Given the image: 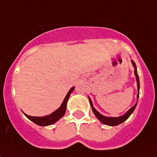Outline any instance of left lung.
I'll use <instances>...</instances> for the list:
<instances>
[{
    "label": "left lung",
    "mask_w": 157,
    "mask_h": 157,
    "mask_svg": "<svg viewBox=\"0 0 157 157\" xmlns=\"http://www.w3.org/2000/svg\"><path fill=\"white\" fill-rule=\"evenodd\" d=\"M132 63L133 67L135 68V71H134V73H135V75H136V82H137V90H138V94H137V99L139 98V91H140V79H139V76H138V74H137V70H136V63L132 60ZM89 100H90V107L92 108V111L94 112V116H96L97 119L100 121L101 123H103L104 124H107L108 126H117L119 124H122L123 122H124L125 120H128V117L132 115L133 111H134L135 108L136 107V104L133 106L132 107H131L130 109L128 110L127 111L126 113L123 115L121 116H119V117H107V116H104L103 115H101L99 113V111H97L94 107H93V103H92V101L91 99H90V97H89Z\"/></svg>",
    "instance_id": "8db88e82"
}]
</instances>
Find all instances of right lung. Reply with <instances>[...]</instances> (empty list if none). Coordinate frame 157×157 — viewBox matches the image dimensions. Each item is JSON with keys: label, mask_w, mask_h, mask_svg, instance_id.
Wrapping results in <instances>:
<instances>
[{"label": "right lung", "mask_w": 157, "mask_h": 157, "mask_svg": "<svg viewBox=\"0 0 157 157\" xmlns=\"http://www.w3.org/2000/svg\"><path fill=\"white\" fill-rule=\"evenodd\" d=\"M74 89H75V87L71 88V90L68 91L67 94L65 97L64 100H63L60 107L55 111H54L53 113L49 115V116H43V117H37V116H28V115L24 113L25 116H26L29 120H30L31 121H33L34 124H37L39 126H48V125H51V124L56 123L58 120H60L61 118L65 115V112H66V110H67V101H68L70 95L74 90Z\"/></svg>", "instance_id": "right-lung-1"}]
</instances>
